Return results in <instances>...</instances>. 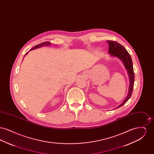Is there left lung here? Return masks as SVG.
<instances>
[{
  "mask_svg": "<svg viewBox=\"0 0 154 154\" xmlns=\"http://www.w3.org/2000/svg\"><path fill=\"white\" fill-rule=\"evenodd\" d=\"M107 42L109 45V53L110 54V56L115 57L118 58L119 59L122 60L124 65L125 68L127 70L128 73L129 77V91L128 94L126 97L125 98L124 102L122 103L117 108L120 107L122 106L126 102L131 98L132 96L133 85H134V74L133 71V63H132V58L127 50L125 49L124 46L121 44L118 43L114 41L107 40Z\"/></svg>",
  "mask_w": 154,
  "mask_h": 154,
  "instance_id": "8db88e82",
  "label": "left lung"
}]
</instances>
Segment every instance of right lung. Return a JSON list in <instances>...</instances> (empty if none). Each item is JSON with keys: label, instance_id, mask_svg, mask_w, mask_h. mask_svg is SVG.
<instances>
[{"label": "right lung", "instance_id": "add662e5", "mask_svg": "<svg viewBox=\"0 0 154 154\" xmlns=\"http://www.w3.org/2000/svg\"><path fill=\"white\" fill-rule=\"evenodd\" d=\"M50 42H44V43H41V44H38V45H37L36 46H35L34 47H33L32 49H30L29 51H31V50H34V49H36V48H40V47H42V46H43V45H45V46H47V45H50ZM28 52H27L26 54H25V56L26 55H27L28 54ZM24 56V57H25Z\"/></svg>", "mask_w": 154, "mask_h": 154}]
</instances>
